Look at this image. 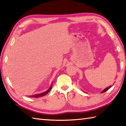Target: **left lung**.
<instances>
[{
  "label": "left lung",
  "instance_id": "1",
  "mask_svg": "<svg viewBox=\"0 0 126 126\" xmlns=\"http://www.w3.org/2000/svg\"><path fill=\"white\" fill-rule=\"evenodd\" d=\"M112 86H109V87H106V89H105L104 90H103V91H102L101 92V93H104V92H106V91H107L108 90H109L110 88V87H112Z\"/></svg>",
  "mask_w": 126,
  "mask_h": 126
}]
</instances>
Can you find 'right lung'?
<instances>
[{"label":"right lung","instance_id":"right-lung-1","mask_svg":"<svg viewBox=\"0 0 126 126\" xmlns=\"http://www.w3.org/2000/svg\"><path fill=\"white\" fill-rule=\"evenodd\" d=\"M52 84L51 85V86H50V88H49L48 90H47L46 91L44 92H42V93H40V94H34V95H30V97L39 98V97H41V96H44V95H46L47 94V93H48L50 92V90H51V89H52Z\"/></svg>","mask_w":126,"mask_h":126}]
</instances>
